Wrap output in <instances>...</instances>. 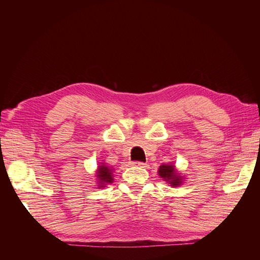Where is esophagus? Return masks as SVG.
I'll use <instances>...</instances> for the list:
<instances>
[{"label": "esophagus", "mask_w": 260, "mask_h": 260, "mask_svg": "<svg viewBox=\"0 0 260 260\" xmlns=\"http://www.w3.org/2000/svg\"><path fill=\"white\" fill-rule=\"evenodd\" d=\"M132 166L144 168V167H146V164L143 162V161H132Z\"/></svg>", "instance_id": "esophagus-1"}]
</instances>
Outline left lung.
Returning a JSON list of instances; mask_svg holds the SVG:
<instances>
[{"instance_id": "obj_1", "label": "left lung", "mask_w": 260, "mask_h": 260, "mask_svg": "<svg viewBox=\"0 0 260 260\" xmlns=\"http://www.w3.org/2000/svg\"><path fill=\"white\" fill-rule=\"evenodd\" d=\"M158 175L171 186H179L181 183H182L183 177H181L180 174H178L175 165L172 164H166V165H161L158 169Z\"/></svg>"}]
</instances>
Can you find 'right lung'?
Here are the masks:
<instances>
[{"label":"right lung","instance_id":"add662e5","mask_svg":"<svg viewBox=\"0 0 260 260\" xmlns=\"http://www.w3.org/2000/svg\"><path fill=\"white\" fill-rule=\"evenodd\" d=\"M113 169L109 168L104 162H101V165L98 168L96 178L99 182V187H104L108 183H113Z\"/></svg>","mask_w":260,"mask_h":260}]
</instances>
